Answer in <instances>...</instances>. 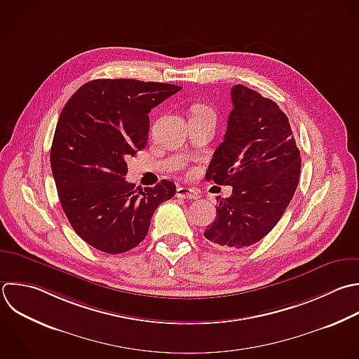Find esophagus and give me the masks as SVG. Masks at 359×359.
I'll use <instances>...</instances> for the list:
<instances>
[{"label": "esophagus", "mask_w": 359, "mask_h": 359, "mask_svg": "<svg viewBox=\"0 0 359 359\" xmlns=\"http://www.w3.org/2000/svg\"><path fill=\"white\" fill-rule=\"evenodd\" d=\"M177 198L182 199H198L199 192L194 188H187V187H178L177 188Z\"/></svg>", "instance_id": "esophagus-1"}]
</instances>
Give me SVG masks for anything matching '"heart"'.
I'll return each instance as SVG.
<instances>
[{
	"label": "heart",
	"mask_w": 359,
	"mask_h": 359,
	"mask_svg": "<svg viewBox=\"0 0 359 359\" xmlns=\"http://www.w3.org/2000/svg\"><path fill=\"white\" fill-rule=\"evenodd\" d=\"M194 114H210V115H215L213 114V111L209 108V107H206V105H195L194 108H192V115Z\"/></svg>",
	"instance_id": "obj_1"
}]
</instances>
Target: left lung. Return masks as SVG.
I'll return each mask as SVG.
<instances>
[{"label":"left lung","mask_w":359,"mask_h":359,"mask_svg":"<svg viewBox=\"0 0 359 359\" xmlns=\"http://www.w3.org/2000/svg\"><path fill=\"white\" fill-rule=\"evenodd\" d=\"M233 109L206 180L231 185L203 236L223 248H244L265 237L285 213L300 175V151L287 116L254 90L231 88Z\"/></svg>","instance_id":"8db88e82"}]
</instances>
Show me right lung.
<instances>
[{
    "instance_id": "add662e5",
    "label": "right lung",
    "mask_w": 359,
    "mask_h": 359,
    "mask_svg": "<svg viewBox=\"0 0 359 359\" xmlns=\"http://www.w3.org/2000/svg\"><path fill=\"white\" fill-rule=\"evenodd\" d=\"M180 90L101 79L80 87L65 105L52 143V172L72 227L94 248L108 254L135 248L157 206L175 195L171 181L137 191L125 175L126 158L149 140V112Z\"/></svg>"
}]
</instances>
